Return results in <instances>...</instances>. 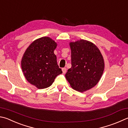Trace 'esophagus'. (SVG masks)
Instances as JSON below:
<instances>
[{
	"instance_id": "1",
	"label": "esophagus",
	"mask_w": 128,
	"mask_h": 128,
	"mask_svg": "<svg viewBox=\"0 0 128 128\" xmlns=\"http://www.w3.org/2000/svg\"><path fill=\"white\" fill-rule=\"evenodd\" d=\"M62 73H66V68H62Z\"/></svg>"
}]
</instances>
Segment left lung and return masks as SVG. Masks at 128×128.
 I'll return each instance as SVG.
<instances>
[{"instance_id":"8db88e82","label":"left lung","mask_w":128,"mask_h":128,"mask_svg":"<svg viewBox=\"0 0 128 128\" xmlns=\"http://www.w3.org/2000/svg\"><path fill=\"white\" fill-rule=\"evenodd\" d=\"M72 67L66 74L71 87L84 92L97 84L104 70L102 55L92 42L80 40L70 42Z\"/></svg>"}]
</instances>
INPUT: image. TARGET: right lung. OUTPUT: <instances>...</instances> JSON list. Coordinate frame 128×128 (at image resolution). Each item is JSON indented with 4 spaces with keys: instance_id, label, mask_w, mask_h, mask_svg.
Returning a JSON list of instances; mask_svg holds the SVG:
<instances>
[{
    "instance_id": "1",
    "label": "right lung",
    "mask_w": 128,
    "mask_h": 128,
    "mask_svg": "<svg viewBox=\"0 0 128 128\" xmlns=\"http://www.w3.org/2000/svg\"><path fill=\"white\" fill-rule=\"evenodd\" d=\"M56 43L48 37L37 39L26 50L21 61L28 82L38 89L50 87L56 76L62 73L54 51Z\"/></svg>"
}]
</instances>
